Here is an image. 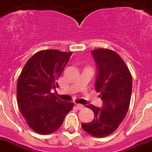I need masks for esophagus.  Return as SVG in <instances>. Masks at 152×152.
Returning <instances> with one entry per match:
<instances>
[{"label": "esophagus", "instance_id": "34e87169", "mask_svg": "<svg viewBox=\"0 0 152 152\" xmlns=\"http://www.w3.org/2000/svg\"><path fill=\"white\" fill-rule=\"evenodd\" d=\"M76 106L78 109H83L84 108L83 105H82V104H79V103L76 104Z\"/></svg>", "mask_w": 152, "mask_h": 152}]
</instances>
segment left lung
I'll list each match as a JSON object with an SVG mask.
<instances>
[{
	"label": "left lung",
	"mask_w": 152,
	"mask_h": 152,
	"mask_svg": "<svg viewBox=\"0 0 152 152\" xmlns=\"http://www.w3.org/2000/svg\"><path fill=\"white\" fill-rule=\"evenodd\" d=\"M98 73L95 83L96 92H100L102 108L87 105L94 113V119L82 123V128L97 138L108 136L123 121L131 100L132 77L127 66L117 53L109 49L92 51Z\"/></svg>",
	"instance_id": "1"
}]
</instances>
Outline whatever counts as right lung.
<instances>
[{
  "label": "right lung",
  "mask_w": 152,
  "mask_h": 152,
  "mask_svg": "<svg viewBox=\"0 0 152 152\" xmlns=\"http://www.w3.org/2000/svg\"><path fill=\"white\" fill-rule=\"evenodd\" d=\"M71 55L72 53L57 50L39 51L29 59L18 78L20 110L30 129L38 134L56 132L74 106V103L62 101L51 92L58 87L56 81Z\"/></svg>",
  "instance_id": "1"
}]
</instances>
